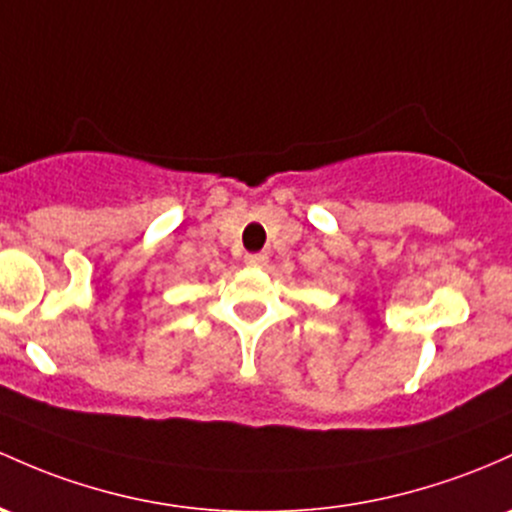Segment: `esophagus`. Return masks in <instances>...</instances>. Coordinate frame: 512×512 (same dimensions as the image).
Listing matches in <instances>:
<instances>
[{
  "mask_svg": "<svg viewBox=\"0 0 512 512\" xmlns=\"http://www.w3.org/2000/svg\"><path fill=\"white\" fill-rule=\"evenodd\" d=\"M269 262L267 252H252V255H245V265L247 267H265Z\"/></svg>",
  "mask_w": 512,
  "mask_h": 512,
  "instance_id": "34e87169",
  "label": "esophagus"
}]
</instances>
